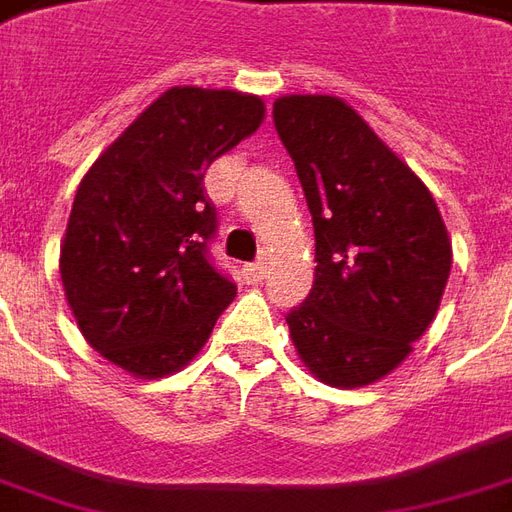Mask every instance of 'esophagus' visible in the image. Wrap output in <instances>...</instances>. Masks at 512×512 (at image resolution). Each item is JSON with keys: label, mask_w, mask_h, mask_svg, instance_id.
Masks as SVG:
<instances>
[{"label": "esophagus", "mask_w": 512, "mask_h": 512, "mask_svg": "<svg viewBox=\"0 0 512 512\" xmlns=\"http://www.w3.org/2000/svg\"><path fill=\"white\" fill-rule=\"evenodd\" d=\"M244 274H246V282H252V285H257V282L266 280V263H263V260H255V263H246Z\"/></svg>", "instance_id": "obj_1"}]
</instances>
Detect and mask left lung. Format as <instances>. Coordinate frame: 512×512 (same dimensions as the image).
<instances>
[{
    "label": "left lung",
    "instance_id": "left-lung-1",
    "mask_svg": "<svg viewBox=\"0 0 512 512\" xmlns=\"http://www.w3.org/2000/svg\"><path fill=\"white\" fill-rule=\"evenodd\" d=\"M271 116L316 232V280L285 316L293 346L321 382L363 388L432 324L449 235L427 185L346 102L282 96Z\"/></svg>",
    "mask_w": 512,
    "mask_h": 512
}]
</instances>
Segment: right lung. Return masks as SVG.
Returning a JSON list of instances; mask_svg holds the SVG:
<instances>
[{
	"mask_svg": "<svg viewBox=\"0 0 512 512\" xmlns=\"http://www.w3.org/2000/svg\"><path fill=\"white\" fill-rule=\"evenodd\" d=\"M260 121L257 96L171 88L82 177L60 280L85 341L135 377L185 366L238 291L210 257L205 171Z\"/></svg>",
	"mask_w": 512,
	"mask_h": 512,
	"instance_id": "obj_1",
	"label": "right lung"
}]
</instances>
